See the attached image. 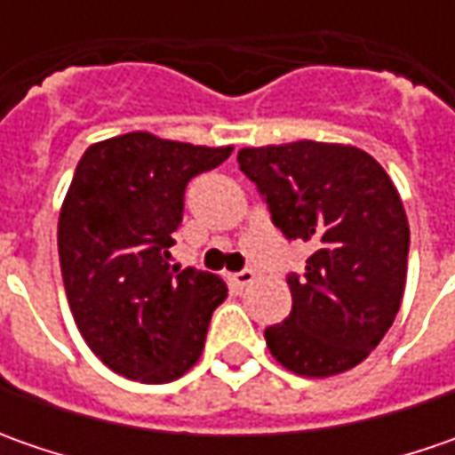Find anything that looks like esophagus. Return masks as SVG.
Segmentation results:
<instances>
[{"instance_id":"obj_1","label":"esophagus","mask_w":455,"mask_h":455,"mask_svg":"<svg viewBox=\"0 0 455 455\" xmlns=\"http://www.w3.org/2000/svg\"><path fill=\"white\" fill-rule=\"evenodd\" d=\"M253 281H255V273L253 271L228 273V283H230L233 289H245V286H251Z\"/></svg>"}]
</instances>
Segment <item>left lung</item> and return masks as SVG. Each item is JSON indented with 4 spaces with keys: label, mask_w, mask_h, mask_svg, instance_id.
Masks as SVG:
<instances>
[{
    "label": "left lung",
    "mask_w": 455,
    "mask_h": 455,
    "mask_svg": "<svg viewBox=\"0 0 455 455\" xmlns=\"http://www.w3.org/2000/svg\"><path fill=\"white\" fill-rule=\"evenodd\" d=\"M273 225L314 245L301 275L291 273L286 322L266 329L271 355L304 377L357 367L400 311L411 228L387 172L367 151L293 141L237 151Z\"/></svg>",
    "instance_id": "1"
}]
</instances>
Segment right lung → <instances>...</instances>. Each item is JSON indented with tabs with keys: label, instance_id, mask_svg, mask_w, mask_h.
Listing matches in <instances>:
<instances>
[{
	"label": "right lung",
	"instance_id": "right-lung-1",
	"mask_svg": "<svg viewBox=\"0 0 455 455\" xmlns=\"http://www.w3.org/2000/svg\"><path fill=\"white\" fill-rule=\"evenodd\" d=\"M230 151L133 132L88 147L76 166L58 222L62 283L85 344L118 375L159 385L200 359L228 286L172 268L169 248L189 180Z\"/></svg>",
	"mask_w": 455,
	"mask_h": 455
}]
</instances>
